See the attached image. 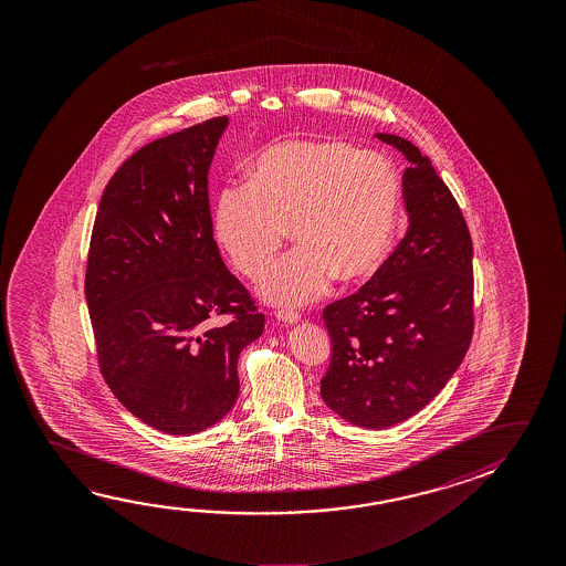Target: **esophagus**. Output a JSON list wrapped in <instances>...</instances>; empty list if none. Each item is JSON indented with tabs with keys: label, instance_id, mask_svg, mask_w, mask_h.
<instances>
[{
	"label": "esophagus",
	"instance_id": "esophagus-1",
	"mask_svg": "<svg viewBox=\"0 0 566 566\" xmlns=\"http://www.w3.org/2000/svg\"><path fill=\"white\" fill-rule=\"evenodd\" d=\"M276 317H279L280 322H284V324H297L302 319V314L296 312V310H279Z\"/></svg>",
	"mask_w": 566,
	"mask_h": 566
}]
</instances>
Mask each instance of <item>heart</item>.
Wrapping results in <instances>:
<instances>
[{"label":"heart","instance_id":"b5f03b06","mask_svg":"<svg viewBox=\"0 0 566 566\" xmlns=\"http://www.w3.org/2000/svg\"><path fill=\"white\" fill-rule=\"evenodd\" d=\"M400 179L380 154L342 139H292L262 149L251 179L221 189L214 231L232 266L256 279L287 239L297 247L260 279L270 304H306L337 280L377 272L395 239Z\"/></svg>","mask_w":566,"mask_h":566}]
</instances>
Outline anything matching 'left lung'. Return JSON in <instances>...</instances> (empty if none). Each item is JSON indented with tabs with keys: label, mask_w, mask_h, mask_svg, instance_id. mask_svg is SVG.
<instances>
[{
	"label": "left lung",
	"mask_w": 566,
	"mask_h": 566,
	"mask_svg": "<svg viewBox=\"0 0 566 566\" xmlns=\"http://www.w3.org/2000/svg\"><path fill=\"white\" fill-rule=\"evenodd\" d=\"M410 166L408 231L373 279L324 310L332 363L322 399L355 427H395L427 407L473 335L472 237L432 161L400 136L377 134Z\"/></svg>",
	"instance_id": "8db88e82"
}]
</instances>
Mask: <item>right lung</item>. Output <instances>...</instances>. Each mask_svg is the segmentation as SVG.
<instances>
[{"instance_id":"obj_1","label":"right lung","mask_w":566,"mask_h":566,"mask_svg":"<svg viewBox=\"0 0 566 566\" xmlns=\"http://www.w3.org/2000/svg\"><path fill=\"white\" fill-rule=\"evenodd\" d=\"M229 124L211 118L138 149L104 189L84 294L114 397L148 427L197 434L239 397V355L264 329L213 239L209 167ZM219 314H232L217 325Z\"/></svg>"}]
</instances>
